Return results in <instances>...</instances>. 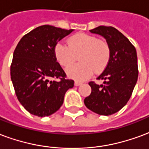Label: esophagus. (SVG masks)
<instances>
[{"instance_id": "34e87169", "label": "esophagus", "mask_w": 149, "mask_h": 149, "mask_svg": "<svg viewBox=\"0 0 149 149\" xmlns=\"http://www.w3.org/2000/svg\"><path fill=\"white\" fill-rule=\"evenodd\" d=\"M82 84V82H79V81H75L74 82V86H80Z\"/></svg>"}]
</instances>
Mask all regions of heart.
<instances>
[{
    "label": "heart",
    "mask_w": 149,
    "mask_h": 149,
    "mask_svg": "<svg viewBox=\"0 0 149 149\" xmlns=\"http://www.w3.org/2000/svg\"><path fill=\"white\" fill-rule=\"evenodd\" d=\"M55 57L62 67L67 68L79 56L80 63L67 70L68 75L76 80H85L94 71L102 72L109 63L110 47L106 41L92 35L79 33L70 38L68 44L57 43Z\"/></svg>",
    "instance_id": "1"
}]
</instances>
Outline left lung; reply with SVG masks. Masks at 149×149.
I'll return each instance as SVG.
<instances>
[{"label":"left lung","mask_w":149,"mask_h":149,"mask_svg":"<svg viewBox=\"0 0 149 149\" xmlns=\"http://www.w3.org/2000/svg\"><path fill=\"white\" fill-rule=\"evenodd\" d=\"M102 36L110 47V58L97 79L104 84L90 82L91 94L84 99L88 109L97 114H113L126 105L138 78L135 47L121 32L111 26H99L90 30Z\"/></svg>","instance_id":"left-lung-1"}]
</instances>
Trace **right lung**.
<instances>
[{
  "instance_id": "right-lung-1",
  "label": "right lung",
  "mask_w": 149,
  "mask_h": 149,
  "mask_svg": "<svg viewBox=\"0 0 149 149\" xmlns=\"http://www.w3.org/2000/svg\"><path fill=\"white\" fill-rule=\"evenodd\" d=\"M73 31L40 26L24 35L14 51L11 79L17 99L31 114L42 118L55 113L66 92L74 86L55 54L57 43Z\"/></svg>"
}]
</instances>
